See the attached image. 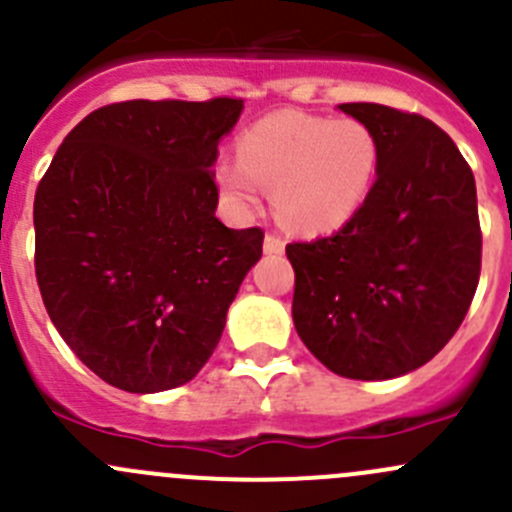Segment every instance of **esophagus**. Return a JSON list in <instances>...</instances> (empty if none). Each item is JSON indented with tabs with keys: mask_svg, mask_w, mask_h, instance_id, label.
<instances>
[{
	"mask_svg": "<svg viewBox=\"0 0 512 512\" xmlns=\"http://www.w3.org/2000/svg\"><path fill=\"white\" fill-rule=\"evenodd\" d=\"M262 250H265V255H282V252H285V240L272 235V232H267L265 242H262Z\"/></svg>",
	"mask_w": 512,
	"mask_h": 512,
	"instance_id": "1",
	"label": "esophagus"
}]
</instances>
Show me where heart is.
<instances>
[{
	"mask_svg": "<svg viewBox=\"0 0 512 512\" xmlns=\"http://www.w3.org/2000/svg\"><path fill=\"white\" fill-rule=\"evenodd\" d=\"M379 173V143L356 118L277 111L247 128L237 160H223L215 183L235 208L272 188V210L287 230L324 235L347 225Z\"/></svg>",
	"mask_w": 512,
	"mask_h": 512,
	"instance_id": "heart-1",
	"label": "heart"
}]
</instances>
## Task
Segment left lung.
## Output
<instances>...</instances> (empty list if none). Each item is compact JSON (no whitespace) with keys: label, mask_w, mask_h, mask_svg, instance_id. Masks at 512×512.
<instances>
[{"label":"left lung","mask_w":512,"mask_h":512,"mask_svg":"<svg viewBox=\"0 0 512 512\" xmlns=\"http://www.w3.org/2000/svg\"><path fill=\"white\" fill-rule=\"evenodd\" d=\"M379 143L369 198L339 232L287 245L292 319L329 371L409 374L456 334L480 277L476 180L446 131L381 103H342Z\"/></svg>","instance_id":"8db88e82"}]
</instances>
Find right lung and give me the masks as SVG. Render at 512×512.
<instances>
[{
  "mask_svg": "<svg viewBox=\"0 0 512 512\" xmlns=\"http://www.w3.org/2000/svg\"><path fill=\"white\" fill-rule=\"evenodd\" d=\"M242 98L123 101L89 113L34 198L36 282L96 376L131 394L193 379L262 257L260 227L215 218L218 143Z\"/></svg>",
  "mask_w": 512,
  "mask_h": 512,
  "instance_id": "obj_1",
  "label": "right lung"
}]
</instances>
